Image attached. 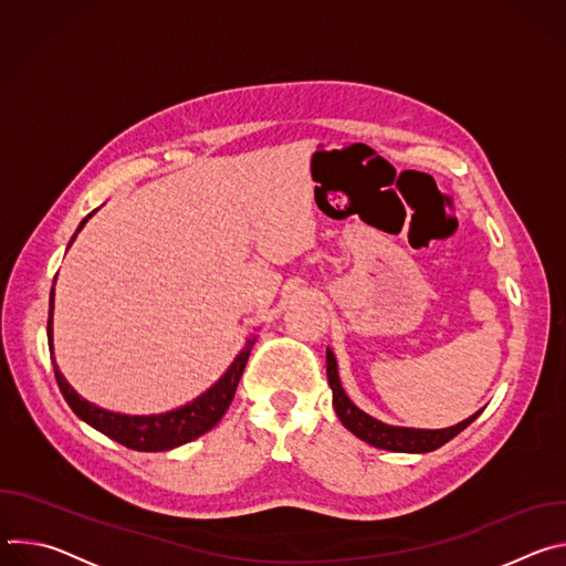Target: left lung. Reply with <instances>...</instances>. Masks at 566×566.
<instances>
[{
  "mask_svg": "<svg viewBox=\"0 0 566 566\" xmlns=\"http://www.w3.org/2000/svg\"><path fill=\"white\" fill-rule=\"evenodd\" d=\"M327 376L329 385L334 391V410L343 426L354 432L358 439L365 443L380 448V450H391V452H432L454 439L461 430H465L483 410L474 412L465 421L443 428V430H417V428H398V426H387L369 415H365L360 408H356L352 398L345 394L338 376V363L332 349H327Z\"/></svg>",
  "mask_w": 566,
  "mask_h": 566,
  "instance_id": "1",
  "label": "left lung"
}]
</instances>
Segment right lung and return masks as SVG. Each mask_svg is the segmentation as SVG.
Masks as SVG:
<instances>
[{"label": "right lung", "mask_w": 566, "mask_h": 566, "mask_svg": "<svg viewBox=\"0 0 566 566\" xmlns=\"http://www.w3.org/2000/svg\"><path fill=\"white\" fill-rule=\"evenodd\" d=\"M96 212V210H94ZM92 212V214H94ZM90 214V217H92ZM87 217V219H90ZM87 219H83V223L77 226L75 234L83 230V226L87 223ZM75 234L71 237L69 247L73 244ZM66 247V249H69ZM53 289H51V300H49V325H46V336H49V352H51V360H53V371H55V380L57 387L64 396V400L69 402V408L75 412L77 419H83L85 423H90L92 428H96L98 432H103L105 437L118 441L125 448L138 450V452H164V450H172L179 448L188 441H195L197 437L206 434L208 430H212L221 417L226 415L228 406L232 402V396L237 391L239 378L244 374V367L249 363L251 349L255 345V338L247 340V347L237 354V358L232 360V365L226 369V374L201 396H197L192 402L184 408L164 412V415H149V417H129V415H120V412H109L103 410L94 402L85 400L80 396L62 376V371L55 365L53 358Z\"/></svg>", "instance_id": "right-lung-1"}]
</instances>
